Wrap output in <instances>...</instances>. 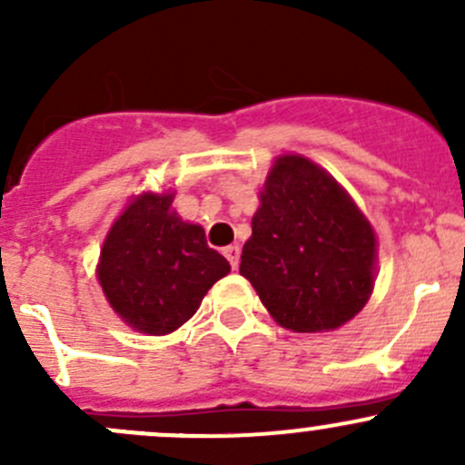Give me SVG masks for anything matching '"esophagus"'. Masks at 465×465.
<instances>
[{
  "label": "esophagus",
  "instance_id": "1",
  "mask_svg": "<svg viewBox=\"0 0 465 465\" xmlns=\"http://www.w3.org/2000/svg\"><path fill=\"white\" fill-rule=\"evenodd\" d=\"M223 254L227 256V261H229V265H232V270H238V262H241V247H238V245H229V247H224Z\"/></svg>",
  "mask_w": 465,
  "mask_h": 465
}]
</instances>
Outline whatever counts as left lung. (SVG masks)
Masks as SVG:
<instances>
[{
    "label": "left lung",
    "mask_w": 465,
    "mask_h": 465,
    "mask_svg": "<svg viewBox=\"0 0 465 465\" xmlns=\"http://www.w3.org/2000/svg\"><path fill=\"white\" fill-rule=\"evenodd\" d=\"M376 233L351 195L302 154H281L261 191L241 274L276 323L335 331L369 302Z\"/></svg>",
    "instance_id": "left-lung-1"
}]
</instances>
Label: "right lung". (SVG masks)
Returning <instances> with one entry per match:
<instances>
[{
	"label": "right lung",
	"instance_id": "add662e5",
	"mask_svg": "<svg viewBox=\"0 0 465 465\" xmlns=\"http://www.w3.org/2000/svg\"><path fill=\"white\" fill-rule=\"evenodd\" d=\"M171 204L173 193L137 195L112 224L96 267L116 315L145 335L177 331L232 270L206 245L204 229L184 223Z\"/></svg>",
	"mask_w": 465,
	"mask_h": 465
}]
</instances>
